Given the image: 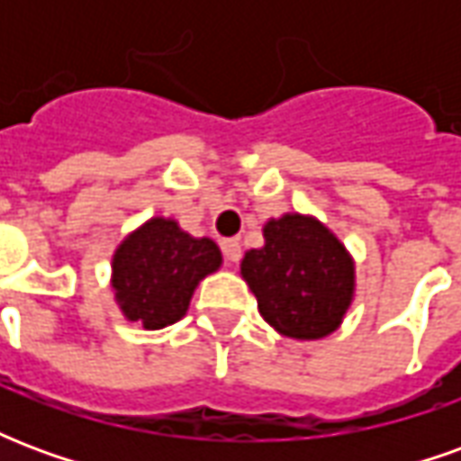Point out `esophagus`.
Returning <instances> with one entry per match:
<instances>
[{"label": "esophagus", "mask_w": 461, "mask_h": 461, "mask_svg": "<svg viewBox=\"0 0 461 461\" xmlns=\"http://www.w3.org/2000/svg\"><path fill=\"white\" fill-rule=\"evenodd\" d=\"M221 254H224V259H227V261L237 264V261L241 259L240 240H224V241H221Z\"/></svg>", "instance_id": "1"}]
</instances>
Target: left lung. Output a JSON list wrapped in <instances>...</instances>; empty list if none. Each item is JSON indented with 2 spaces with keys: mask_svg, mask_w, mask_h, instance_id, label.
I'll use <instances>...</instances> for the list:
<instances>
[{
  "mask_svg": "<svg viewBox=\"0 0 461 461\" xmlns=\"http://www.w3.org/2000/svg\"><path fill=\"white\" fill-rule=\"evenodd\" d=\"M241 276L264 321L296 340L333 333L356 294L353 257L329 227L296 212L264 224V247L244 254Z\"/></svg>",
  "mask_w": 461,
  "mask_h": 461,
  "instance_id": "left-lung-1",
  "label": "left lung"
}]
</instances>
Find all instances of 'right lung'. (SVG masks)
Returning <instances> with one entry per match:
<instances>
[{
	"mask_svg": "<svg viewBox=\"0 0 461 461\" xmlns=\"http://www.w3.org/2000/svg\"><path fill=\"white\" fill-rule=\"evenodd\" d=\"M220 267L214 241L192 237L175 220L152 217L118 244L111 286L125 319L158 330L187 313L197 284Z\"/></svg>",
	"mask_w": 461,
	"mask_h": 461,
	"instance_id": "1",
	"label": "right lung"
}]
</instances>
